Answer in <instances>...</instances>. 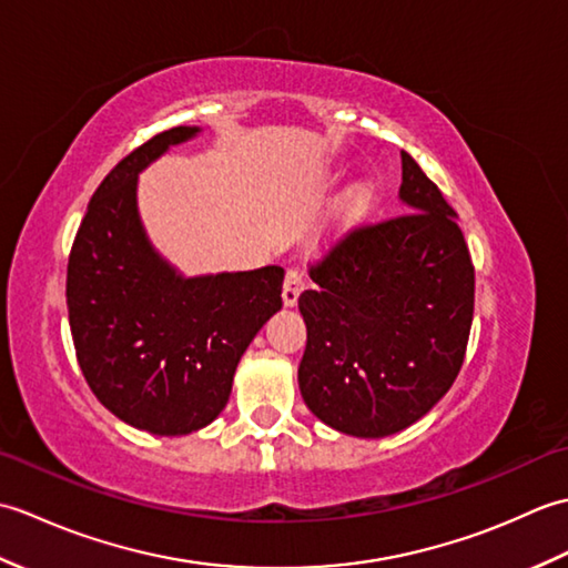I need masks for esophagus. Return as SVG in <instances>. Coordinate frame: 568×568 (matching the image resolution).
I'll use <instances>...</instances> for the list:
<instances>
[{"label":"esophagus","instance_id":"esophagus-1","mask_svg":"<svg viewBox=\"0 0 568 568\" xmlns=\"http://www.w3.org/2000/svg\"><path fill=\"white\" fill-rule=\"evenodd\" d=\"M305 291V277L300 271L291 268L285 273V283H283V303L285 307H295L300 293Z\"/></svg>","mask_w":568,"mask_h":568}]
</instances>
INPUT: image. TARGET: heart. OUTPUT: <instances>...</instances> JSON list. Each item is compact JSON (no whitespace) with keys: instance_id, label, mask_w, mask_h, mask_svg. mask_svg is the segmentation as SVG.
<instances>
[{"instance_id":"1","label":"heart","mask_w":568,"mask_h":568,"mask_svg":"<svg viewBox=\"0 0 568 568\" xmlns=\"http://www.w3.org/2000/svg\"><path fill=\"white\" fill-rule=\"evenodd\" d=\"M368 202H371V192L366 187H354L344 200V212L348 216H358L361 212H366Z\"/></svg>"}]
</instances>
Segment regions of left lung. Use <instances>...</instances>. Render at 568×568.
I'll return each mask as SVG.
<instances>
[{"label":"left lung","instance_id":"obj_1","mask_svg":"<svg viewBox=\"0 0 568 568\" xmlns=\"http://www.w3.org/2000/svg\"><path fill=\"white\" fill-rule=\"evenodd\" d=\"M403 155L409 214L356 229L310 271L297 383L310 413L361 439L415 425L452 388L474 322V265L456 212Z\"/></svg>","mask_w":568,"mask_h":568}]
</instances>
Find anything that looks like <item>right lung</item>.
Listing matches in <instances>:
<instances>
[{"label": "right lung", "instance_id": "add662e5", "mask_svg": "<svg viewBox=\"0 0 568 568\" xmlns=\"http://www.w3.org/2000/svg\"><path fill=\"white\" fill-rule=\"evenodd\" d=\"M200 131L168 129L116 163L68 261V317L84 381L112 415L159 437L216 419L241 356L283 307L281 265L185 275L151 244L139 175Z\"/></svg>", "mask_w": 568, "mask_h": 568}]
</instances>
